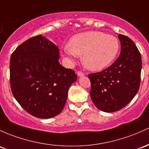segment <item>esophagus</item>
Returning a JSON list of instances; mask_svg holds the SVG:
<instances>
[{"label":"esophagus","instance_id":"esophagus-1","mask_svg":"<svg viewBox=\"0 0 149 149\" xmlns=\"http://www.w3.org/2000/svg\"><path fill=\"white\" fill-rule=\"evenodd\" d=\"M77 75L79 76H84V72L81 71V70H79V71L77 72Z\"/></svg>","mask_w":149,"mask_h":149}]
</instances>
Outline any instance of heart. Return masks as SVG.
Here are the masks:
<instances>
[{
    "instance_id": "1",
    "label": "heart",
    "mask_w": 149,
    "mask_h": 149,
    "mask_svg": "<svg viewBox=\"0 0 149 149\" xmlns=\"http://www.w3.org/2000/svg\"><path fill=\"white\" fill-rule=\"evenodd\" d=\"M119 49L115 36L100 31H88L70 38L64 52L70 60L82 55V62L89 70H99L111 63Z\"/></svg>"
}]
</instances>
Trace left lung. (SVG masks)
I'll return each mask as SVG.
<instances>
[{"label":"left lung","instance_id":"8db88e82","mask_svg":"<svg viewBox=\"0 0 149 149\" xmlns=\"http://www.w3.org/2000/svg\"><path fill=\"white\" fill-rule=\"evenodd\" d=\"M120 56L106 69L88 74L92 101L104 112L119 111L134 98L140 86L141 56L134 42L118 35Z\"/></svg>","mask_w":149,"mask_h":149}]
</instances>
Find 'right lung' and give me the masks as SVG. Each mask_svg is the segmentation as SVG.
Instances as JSON below:
<instances>
[{"label": "right lung", "mask_w": 149, "mask_h": 149, "mask_svg": "<svg viewBox=\"0 0 149 149\" xmlns=\"http://www.w3.org/2000/svg\"><path fill=\"white\" fill-rule=\"evenodd\" d=\"M59 50L41 35L28 39L10 60V84L14 98L33 116L50 118L63 109L68 89L77 79L74 70L58 61Z\"/></svg>", "instance_id": "1"}]
</instances>
